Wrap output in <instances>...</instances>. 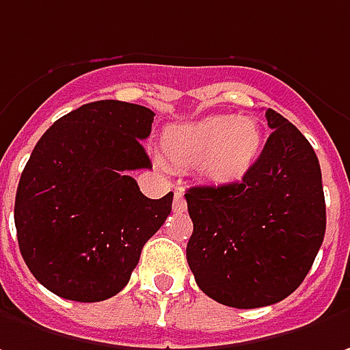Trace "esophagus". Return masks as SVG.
<instances>
[{
	"label": "esophagus",
	"mask_w": 350,
	"mask_h": 350,
	"mask_svg": "<svg viewBox=\"0 0 350 350\" xmlns=\"http://www.w3.org/2000/svg\"><path fill=\"white\" fill-rule=\"evenodd\" d=\"M186 199H184V193L178 189L174 193V213H184L186 211Z\"/></svg>",
	"instance_id": "1"
}]
</instances>
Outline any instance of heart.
I'll return each mask as SVG.
<instances>
[{"instance_id": "obj_1", "label": "heart", "mask_w": 350, "mask_h": 350, "mask_svg": "<svg viewBox=\"0 0 350 350\" xmlns=\"http://www.w3.org/2000/svg\"><path fill=\"white\" fill-rule=\"evenodd\" d=\"M164 159L178 168H198L213 186H230L246 178L263 151V131L254 118L207 116L164 129Z\"/></svg>"}]
</instances>
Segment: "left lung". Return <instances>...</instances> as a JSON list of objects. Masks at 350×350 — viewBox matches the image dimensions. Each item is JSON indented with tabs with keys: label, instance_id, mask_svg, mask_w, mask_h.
<instances>
[{
	"label": "left lung",
	"instance_id": "left-lung-1",
	"mask_svg": "<svg viewBox=\"0 0 350 350\" xmlns=\"http://www.w3.org/2000/svg\"><path fill=\"white\" fill-rule=\"evenodd\" d=\"M273 133L256 168L230 186L186 191V256L198 286L224 306L261 308L293 295L325 234L321 170L308 139L265 110Z\"/></svg>",
	"mask_w": 350,
	"mask_h": 350
}]
</instances>
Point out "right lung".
Wrapping results in <instances>:
<instances>
[{
  "instance_id": "obj_1",
  "label": "right lung",
  "mask_w": 350,
  "mask_h": 350,
  "mask_svg": "<svg viewBox=\"0 0 350 350\" xmlns=\"http://www.w3.org/2000/svg\"><path fill=\"white\" fill-rule=\"evenodd\" d=\"M152 118L139 104H83L36 143L18 180L15 228L27 267L54 295L75 302L118 295L172 211V191L145 198L129 176L152 168L141 145Z\"/></svg>"
}]
</instances>
